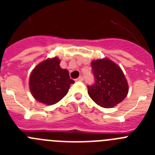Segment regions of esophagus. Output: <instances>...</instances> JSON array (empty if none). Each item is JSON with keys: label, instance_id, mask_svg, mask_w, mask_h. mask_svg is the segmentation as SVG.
Wrapping results in <instances>:
<instances>
[{"label": "esophagus", "instance_id": "34e87169", "mask_svg": "<svg viewBox=\"0 0 155 155\" xmlns=\"http://www.w3.org/2000/svg\"><path fill=\"white\" fill-rule=\"evenodd\" d=\"M83 80H84V79H83V78L81 76V77H79L78 78H77L75 81H83Z\"/></svg>", "mask_w": 155, "mask_h": 155}]
</instances>
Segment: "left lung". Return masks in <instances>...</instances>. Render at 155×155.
Returning <instances> with one entry per match:
<instances>
[{
    "instance_id": "8db88e82",
    "label": "left lung",
    "mask_w": 155,
    "mask_h": 155,
    "mask_svg": "<svg viewBox=\"0 0 155 155\" xmlns=\"http://www.w3.org/2000/svg\"><path fill=\"white\" fill-rule=\"evenodd\" d=\"M94 83L87 86L91 99L103 108L116 106L127 97L128 84L121 68L109 59L91 61Z\"/></svg>"
}]
</instances>
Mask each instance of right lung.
<instances>
[{
  "mask_svg": "<svg viewBox=\"0 0 155 155\" xmlns=\"http://www.w3.org/2000/svg\"><path fill=\"white\" fill-rule=\"evenodd\" d=\"M57 57L46 59L34 68L29 78V89L39 102L53 105L61 101L74 81L70 78L68 70L60 67Z\"/></svg>",
  "mask_w": 155,
  "mask_h": 155,
  "instance_id": "obj_1",
  "label": "right lung"
}]
</instances>
